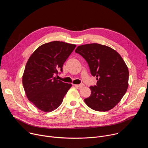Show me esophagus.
I'll list each match as a JSON object with an SVG mask.
<instances>
[{
    "label": "esophagus",
    "mask_w": 148,
    "mask_h": 148,
    "mask_svg": "<svg viewBox=\"0 0 148 148\" xmlns=\"http://www.w3.org/2000/svg\"><path fill=\"white\" fill-rule=\"evenodd\" d=\"M76 87H78L79 88H82L84 86V85L83 84H76V85H74Z\"/></svg>",
    "instance_id": "obj_1"
}]
</instances>
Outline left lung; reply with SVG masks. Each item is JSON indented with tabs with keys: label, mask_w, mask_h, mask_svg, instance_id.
I'll use <instances>...</instances> for the list:
<instances>
[{
	"label": "left lung",
	"mask_w": 148,
	"mask_h": 148,
	"mask_svg": "<svg viewBox=\"0 0 148 148\" xmlns=\"http://www.w3.org/2000/svg\"><path fill=\"white\" fill-rule=\"evenodd\" d=\"M75 52L86 60L91 74L97 77V86L90 87L91 94L84 99L86 103L97 111L112 109L128 87L129 71L123 58L112 48L98 43L79 46Z\"/></svg>",
	"instance_id": "obj_1"
}]
</instances>
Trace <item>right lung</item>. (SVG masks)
<instances>
[{
    "instance_id": "add662e5",
    "label": "right lung",
    "mask_w": 148,
    "mask_h": 148,
    "mask_svg": "<svg viewBox=\"0 0 148 148\" xmlns=\"http://www.w3.org/2000/svg\"><path fill=\"white\" fill-rule=\"evenodd\" d=\"M76 45L54 41L38 47L29 57L22 77L28 99L40 110L51 112L62 102L71 84L57 80L54 75Z\"/></svg>"
}]
</instances>
